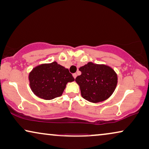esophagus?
Masks as SVG:
<instances>
[{"instance_id":"34e87169","label":"esophagus","mask_w":149,"mask_h":149,"mask_svg":"<svg viewBox=\"0 0 149 149\" xmlns=\"http://www.w3.org/2000/svg\"><path fill=\"white\" fill-rule=\"evenodd\" d=\"M72 76H73V77H74V79H76V77H77V74H76V73H74V74H72Z\"/></svg>"}]
</instances>
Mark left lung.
I'll use <instances>...</instances> for the list:
<instances>
[{
	"instance_id": "1",
	"label": "left lung",
	"mask_w": 149,
	"mask_h": 149,
	"mask_svg": "<svg viewBox=\"0 0 149 149\" xmlns=\"http://www.w3.org/2000/svg\"><path fill=\"white\" fill-rule=\"evenodd\" d=\"M81 74L75 79L81 95L86 100L97 103L107 100L117 85V74L111 67L105 64L88 62L79 68Z\"/></svg>"
}]
</instances>
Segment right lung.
<instances>
[{
    "instance_id": "obj_1",
    "label": "right lung",
    "mask_w": 149,
    "mask_h": 149,
    "mask_svg": "<svg viewBox=\"0 0 149 149\" xmlns=\"http://www.w3.org/2000/svg\"><path fill=\"white\" fill-rule=\"evenodd\" d=\"M28 80L30 89L36 96L49 100L61 96L67 83L74 79L68 68L53 62L34 67L29 73Z\"/></svg>"
}]
</instances>
